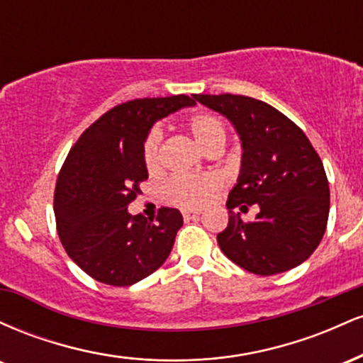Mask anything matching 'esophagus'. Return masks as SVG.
Returning a JSON list of instances; mask_svg holds the SVG:
<instances>
[{
	"label": "esophagus",
	"instance_id": "esophagus-1",
	"mask_svg": "<svg viewBox=\"0 0 363 363\" xmlns=\"http://www.w3.org/2000/svg\"><path fill=\"white\" fill-rule=\"evenodd\" d=\"M199 216V211H193V210H184L182 211V218L184 220H194Z\"/></svg>",
	"mask_w": 363,
	"mask_h": 363
}]
</instances>
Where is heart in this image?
Listing matches in <instances>:
<instances>
[{"instance_id": "heart-1", "label": "heart", "mask_w": 363, "mask_h": 363, "mask_svg": "<svg viewBox=\"0 0 363 363\" xmlns=\"http://www.w3.org/2000/svg\"><path fill=\"white\" fill-rule=\"evenodd\" d=\"M187 129L196 143L205 152L223 148L227 141V126L222 119L211 112H194L187 118ZM162 141L164 133L160 128H152L143 141V164L150 174H155L162 165ZM222 189V181L215 174L205 176H176L164 187V196L169 203L181 208H201L215 193Z\"/></svg>"}]
</instances>
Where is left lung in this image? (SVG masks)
Listing matches in <instances>:
<instances>
[{
	"label": "left lung",
	"instance_id": "obj_1",
	"mask_svg": "<svg viewBox=\"0 0 363 363\" xmlns=\"http://www.w3.org/2000/svg\"><path fill=\"white\" fill-rule=\"evenodd\" d=\"M225 116L242 141L239 181L228 194V225L216 235L225 256L269 277L302 264L315 251L329 215L324 165L306 133L269 104L245 95H193ZM260 206L254 223L234 207Z\"/></svg>",
	"mask_w": 363,
	"mask_h": 363
}]
</instances>
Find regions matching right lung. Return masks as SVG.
Wrapping results in <instances>:
<instances>
[{"label": "right lung", "instance_id": "right-lung-1", "mask_svg": "<svg viewBox=\"0 0 363 363\" xmlns=\"http://www.w3.org/2000/svg\"><path fill=\"white\" fill-rule=\"evenodd\" d=\"M187 95L136 99L112 107L82 133L60 170L54 215L68 256L94 280L129 286L164 264L182 215L160 208L157 218L129 215L148 179L143 141L155 121L186 106Z\"/></svg>", "mask_w": 363, "mask_h": 363}]
</instances>
